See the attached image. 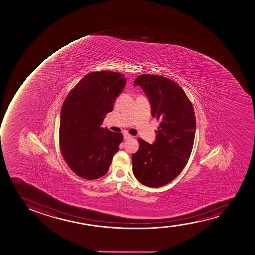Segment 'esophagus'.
I'll list each match as a JSON object with an SVG mask.
<instances>
[{"label": "esophagus", "mask_w": 255, "mask_h": 255, "mask_svg": "<svg viewBox=\"0 0 255 255\" xmlns=\"http://www.w3.org/2000/svg\"><path fill=\"white\" fill-rule=\"evenodd\" d=\"M133 137L131 134H129V133H125L124 134V138L126 139V140H129V139H131Z\"/></svg>", "instance_id": "34e87169"}]
</instances>
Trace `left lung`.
<instances>
[{
    "mask_svg": "<svg viewBox=\"0 0 255 255\" xmlns=\"http://www.w3.org/2000/svg\"><path fill=\"white\" fill-rule=\"evenodd\" d=\"M148 98L152 117L160 121L154 143L138 139L132 155V171L148 187H160L175 180L188 162L194 143L196 119L191 101L178 84L168 78L141 75L134 80Z\"/></svg>",
    "mask_w": 255,
    "mask_h": 255,
    "instance_id": "1",
    "label": "left lung"
}]
</instances>
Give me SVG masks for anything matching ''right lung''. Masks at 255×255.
Here are the masks:
<instances>
[{
	"label": "right lung",
	"mask_w": 255,
	"mask_h": 255,
	"mask_svg": "<svg viewBox=\"0 0 255 255\" xmlns=\"http://www.w3.org/2000/svg\"><path fill=\"white\" fill-rule=\"evenodd\" d=\"M126 78L112 71L89 73L69 92L61 109V154L75 174L96 180L109 170L123 141L122 133L103 128L106 114L126 86Z\"/></svg>",
	"instance_id": "add662e5"
}]
</instances>
